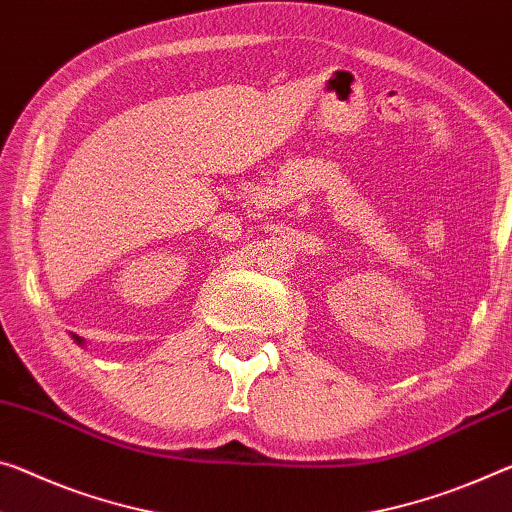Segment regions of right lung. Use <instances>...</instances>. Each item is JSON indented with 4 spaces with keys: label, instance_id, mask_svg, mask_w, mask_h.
Masks as SVG:
<instances>
[{
    "label": "right lung",
    "instance_id": "obj_1",
    "mask_svg": "<svg viewBox=\"0 0 512 512\" xmlns=\"http://www.w3.org/2000/svg\"><path fill=\"white\" fill-rule=\"evenodd\" d=\"M72 339H75V342H77L79 346H84V339H81L79 335H72Z\"/></svg>",
    "mask_w": 512,
    "mask_h": 512
}]
</instances>
